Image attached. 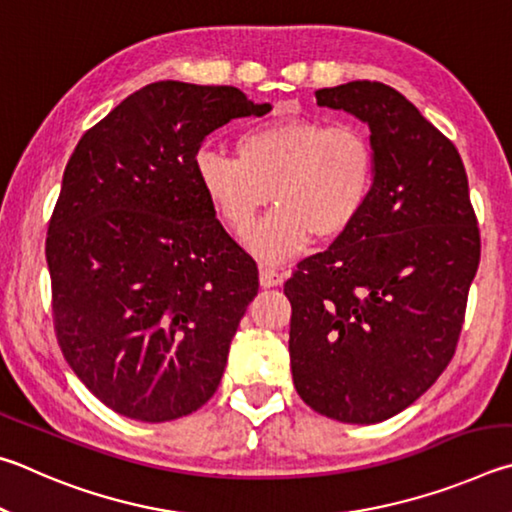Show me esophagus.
Wrapping results in <instances>:
<instances>
[{"label":"esophagus","mask_w":512,"mask_h":512,"mask_svg":"<svg viewBox=\"0 0 512 512\" xmlns=\"http://www.w3.org/2000/svg\"><path fill=\"white\" fill-rule=\"evenodd\" d=\"M283 281H285V276L279 270H274V267H270V265L261 267V285H263V288H279V285H283Z\"/></svg>","instance_id":"esophagus-1"}]
</instances>
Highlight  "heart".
<instances>
[{
	"label": "heart",
	"mask_w": 512,
	"mask_h": 512,
	"mask_svg": "<svg viewBox=\"0 0 512 512\" xmlns=\"http://www.w3.org/2000/svg\"><path fill=\"white\" fill-rule=\"evenodd\" d=\"M195 177L224 227L245 233L258 211L276 209L245 236L247 249L279 263L317 240H335L353 227L371 200L373 143L353 123L290 116L245 130L236 157L202 150Z\"/></svg>",
	"instance_id": "heart-1"
}]
</instances>
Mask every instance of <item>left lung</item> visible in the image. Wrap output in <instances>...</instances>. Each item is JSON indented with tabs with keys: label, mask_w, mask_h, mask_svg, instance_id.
I'll return each instance as SVG.
<instances>
[{
	"label": "left lung",
	"mask_w": 512,
	"mask_h": 512,
	"mask_svg": "<svg viewBox=\"0 0 512 512\" xmlns=\"http://www.w3.org/2000/svg\"><path fill=\"white\" fill-rule=\"evenodd\" d=\"M315 96L369 125L375 179L360 220L285 283L292 380L317 414L373 425L450 364L481 240L459 150L414 103L375 80Z\"/></svg>",
	"instance_id": "8db88e82"
}]
</instances>
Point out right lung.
<instances>
[{"instance_id":"obj_1","label":"right lung","mask_w":512,"mask_h":512,"mask_svg":"<svg viewBox=\"0 0 512 512\" xmlns=\"http://www.w3.org/2000/svg\"><path fill=\"white\" fill-rule=\"evenodd\" d=\"M238 87L159 80L83 134L47 236L62 355L125 418L166 423L209 400L258 292V267L195 177L204 139L263 116Z\"/></svg>"}]
</instances>
